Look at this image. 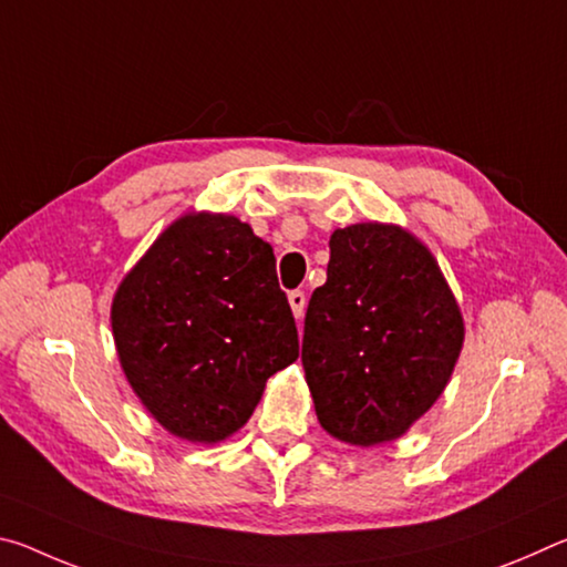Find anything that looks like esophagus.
Masks as SVG:
<instances>
[{
    "label": "esophagus",
    "instance_id": "34e87169",
    "mask_svg": "<svg viewBox=\"0 0 567 567\" xmlns=\"http://www.w3.org/2000/svg\"><path fill=\"white\" fill-rule=\"evenodd\" d=\"M287 300H290V307H292V315H295V320H300L302 318V312H305V292H300V290H295V292H290L287 295Z\"/></svg>",
    "mask_w": 567,
    "mask_h": 567
}]
</instances>
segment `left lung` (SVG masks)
I'll list each match as a JSON object with an SVG mask.
<instances>
[{
	"mask_svg": "<svg viewBox=\"0 0 567 567\" xmlns=\"http://www.w3.org/2000/svg\"><path fill=\"white\" fill-rule=\"evenodd\" d=\"M463 342V312L422 239L390 223L334 229L302 338L324 433L358 447L402 437L443 395Z\"/></svg>",
	"mask_w": 567,
	"mask_h": 567,
	"instance_id": "obj_1",
	"label": "left lung"
}]
</instances>
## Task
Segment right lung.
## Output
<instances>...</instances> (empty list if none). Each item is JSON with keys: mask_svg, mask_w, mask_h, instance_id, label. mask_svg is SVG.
<instances>
[{"mask_svg": "<svg viewBox=\"0 0 567 567\" xmlns=\"http://www.w3.org/2000/svg\"><path fill=\"white\" fill-rule=\"evenodd\" d=\"M110 322L132 392L187 443L233 437L300 352L270 243L225 213L162 229L122 277Z\"/></svg>", "mask_w": 567, "mask_h": 567, "instance_id": "obj_1", "label": "right lung"}]
</instances>
